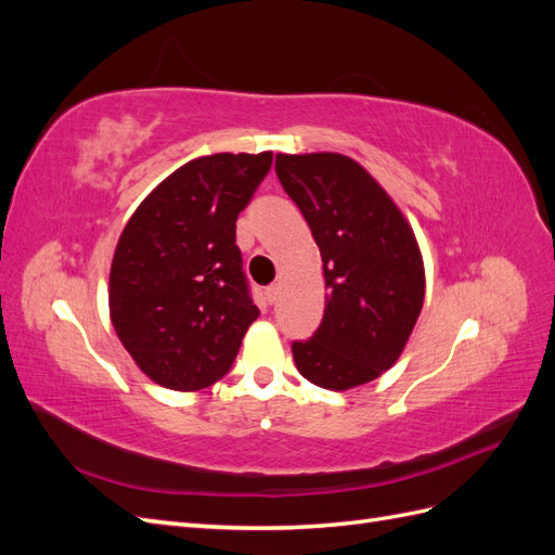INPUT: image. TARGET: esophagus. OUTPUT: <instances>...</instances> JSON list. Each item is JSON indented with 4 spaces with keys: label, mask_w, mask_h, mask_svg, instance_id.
<instances>
[{
    "label": "esophagus",
    "mask_w": 555,
    "mask_h": 555,
    "mask_svg": "<svg viewBox=\"0 0 555 555\" xmlns=\"http://www.w3.org/2000/svg\"><path fill=\"white\" fill-rule=\"evenodd\" d=\"M278 294H280V287H278V284H271V287H266V300H268V304H275V300H278Z\"/></svg>",
    "instance_id": "obj_1"
}]
</instances>
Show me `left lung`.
Returning <instances> with one entry per match:
<instances>
[{
	"label": "left lung",
	"instance_id": "obj_1",
	"mask_svg": "<svg viewBox=\"0 0 555 555\" xmlns=\"http://www.w3.org/2000/svg\"><path fill=\"white\" fill-rule=\"evenodd\" d=\"M278 180L322 251L326 310L308 340H294L298 373L345 391L398 361L424 306L416 238L375 178L338 153L278 155Z\"/></svg>",
	"mask_w": 555,
	"mask_h": 555
}]
</instances>
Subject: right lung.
Returning a JSON list of instances; mask_svg holds the SVG:
<instances>
[{
  "label": "right lung",
  "mask_w": 555,
  "mask_h": 555,
  "mask_svg": "<svg viewBox=\"0 0 555 555\" xmlns=\"http://www.w3.org/2000/svg\"><path fill=\"white\" fill-rule=\"evenodd\" d=\"M273 153L192 159L131 215L111 266V319L141 371L173 391L222 379L259 317L236 220Z\"/></svg>",
  "instance_id": "right-lung-1"
}]
</instances>
